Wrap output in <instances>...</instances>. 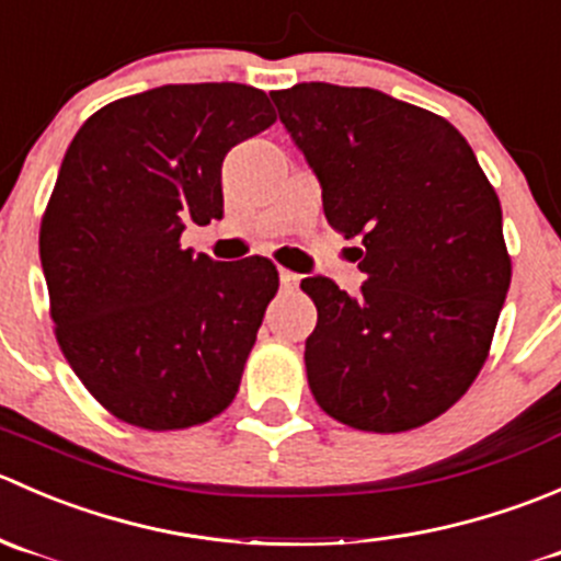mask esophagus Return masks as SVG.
Instances as JSON below:
<instances>
[{
    "mask_svg": "<svg viewBox=\"0 0 561 561\" xmlns=\"http://www.w3.org/2000/svg\"><path fill=\"white\" fill-rule=\"evenodd\" d=\"M278 275H280V286L286 288V291H294V288L299 286V275L297 273H291V270H278Z\"/></svg>",
    "mask_w": 561,
    "mask_h": 561,
    "instance_id": "34e87169",
    "label": "esophagus"
}]
</instances>
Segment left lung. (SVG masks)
I'll use <instances>...</instances> for the list:
<instances>
[{
  "instance_id": "8db88e82",
  "label": "left lung",
  "mask_w": 561,
  "mask_h": 561,
  "mask_svg": "<svg viewBox=\"0 0 561 561\" xmlns=\"http://www.w3.org/2000/svg\"><path fill=\"white\" fill-rule=\"evenodd\" d=\"M321 182L327 224L365 245L363 294L299 286L316 403L337 423L401 434L461 401L491 352L513 264L502 204L467 138L420 105L310 81L270 92Z\"/></svg>"
}]
</instances>
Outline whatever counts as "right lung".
Segmentation results:
<instances>
[{
  "instance_id": "right-lung-1",
  "label": "right lung",
  "mask_w": 561,
  "mask_h": 561,
  "mask_svg": "<svg viewBox=\"0 0 561 561\" xmlns=\"http://www.w3.org/2000/svg\"><path fill=\"white\" fill-rule=\"evenodd\" d=\"M275 119L253 87L165 84L103 105L70 141L41 224L48 310L122 423L182 431L234 401L278 270L193 256L180 237L224 215L226 152Z\"/></svg>"
}]
</instances>
